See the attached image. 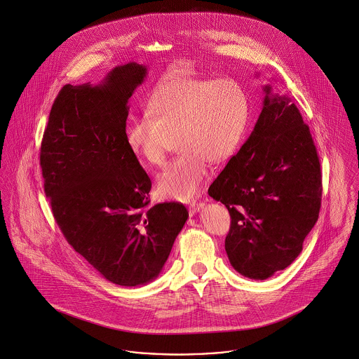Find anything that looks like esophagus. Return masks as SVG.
I'll return each mask as SVG.
<instances>
[{
	"mask_svg": "<svg viewBox=\"0 0 359 359\" xmlns=\"http://www.w3.org/2000/svg\"><path fill=\"white\" fill-rule=\"evenodd\" d=\"M205 207V203L203 202H194L192 205H189V212H191V215H194V214H196L199 210H202Z\"/></svg>",
	"mask_w": 359,
	"mask_h": 359,
	"instance_id": "34e87169",
	"label": "esophagus"
}]
</instances>
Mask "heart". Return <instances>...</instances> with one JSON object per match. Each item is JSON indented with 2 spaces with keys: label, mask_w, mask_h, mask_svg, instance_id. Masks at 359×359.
Wrapping results in <instances>:
<instances>
[{
  "label": "heart",
  "mask_w": 359,
  "mask_h": 359,
  "mask_svg": "<svg viewBox=\"0 0 359 359\" xmlns=\"http://www.w3.org/2000/svg\"><path fill=\"white\" fill-rule=\"evenodd\" d=\"M149 115L126 121V145L144 165L160 167L175 138L180 154L157 176L156 187L161 196L189 201L205 183L208 163L219 165L238 151L250 102L233 79L177 76L154 91Z\"/></svg>",
  "instance_id": "obj_1"
}]
</instances>
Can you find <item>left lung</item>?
Here are the masks:
<instances>
[{
    "label": "left lung",
    "mask_w": 359,
    "mask_h": 359,
    "mask_svg": "<svg viewBox=\"0 0 359 359\" xmlns=\"http://www.w3.org/2000/svg\"><path fill=\"white\" fill-rule=\"evenodd\" d=\"M266 93L246 142L208 188L231 218L224 249L238 273L265 280L303 250L319 218L322 172L308 125L290 98Z\"/></svg>",
    "instance_id": "obj_1"
}]
</instances>
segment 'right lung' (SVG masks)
<instances>
[{
  "instance_id": "obj_1",
  "label": "right lung",
  "mask_w": 359,
  "mask_h": 359,
  "mask_svg": "<svg viewBox=\"0 0 359 359\" xmlns=\"http://www.w3.org/2000/svg\"><path fill=\"white\" fill-rule=\"evenodd\" d=\"M145 75L132 62L102 85L65 86L40 148L44 192L65 238L122 287L158 276L188 218L177 202L149 205L152 182L126 145L128 101Z\"/></svg>"
}]
</instances>
